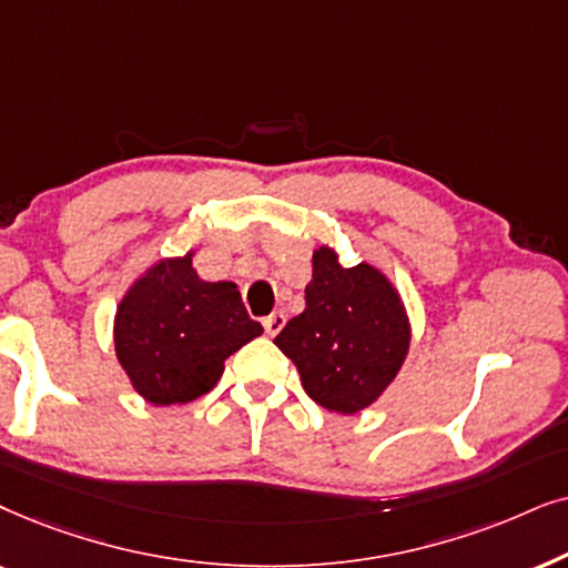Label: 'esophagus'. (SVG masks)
Masks as SVG:
<instances>
[{
    "label": "esophagus",
    "mask_w": 568,
    "mask_h": 568,
    "mask_svg": "<svg viewBox=\"0 0 568 568\" xmlns=\"http://www.w3.org/2000/svg\"><path fill=\"white\" fill-rule=\"evenodd\" d=\"M262 324H264V332H267V335H277V332L283 329V324H285V314L283 312H272L270 316H264Z\"/></svg>",
    "instance_id": "esophagus-1"
}]
</instances>
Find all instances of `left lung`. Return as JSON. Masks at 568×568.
<instances>
[{"label":"left lung","mask_w":568,"mask_h":568,"mask_svg":"<svg viewBox=\"0 0 568 568\" xmlns=\"http://www.w3.org/2000/svg\"><path fill=\"white\" fill-rule=\"evenodd\" d=\"M275 345L296 363L306 395L327 410L353 415L389 387L403 366L410 327L387 277L372 264L343 267L332 248L314 252L304 314Z\"/></svg>","instance_id":"8db88e82"}]
</instances>
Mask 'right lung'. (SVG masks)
I'll return each mask as SVG.
<instances>
[{
  "instance_id": "1",
  "label": "right lung",
  "mask_w": 568,
  "mask_h": 568,
  "mask_svg": "<svg viewBox=\"0 0 568 568\" xmlns=\"http://www.w3.org/2000/svg\"><path fill=\"white\" fill-rule=\"evenodd\" d=\"M262 324L246 314L233 283H205L192 254L155 264L116 312V358L153 405L192 403L221 379L223 363Z\"/></svg>"
}]
</instances>
